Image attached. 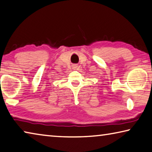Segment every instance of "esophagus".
<instances>
[{
  "instance_id": "obj_1",
  "label": "esophagus",
  "mask_w": 152,
  "mask_h": 152,
  "mask_svg": "<svg viewBox=\"0 0 152 152\" xmlns=\"http://www.w3.org/2000/svg\"><path fill=\"white\" fill-rule=\"evenodd\" d=\"M77 67V65H73V69H76Z\"/></svg>"
}]
</instances>
